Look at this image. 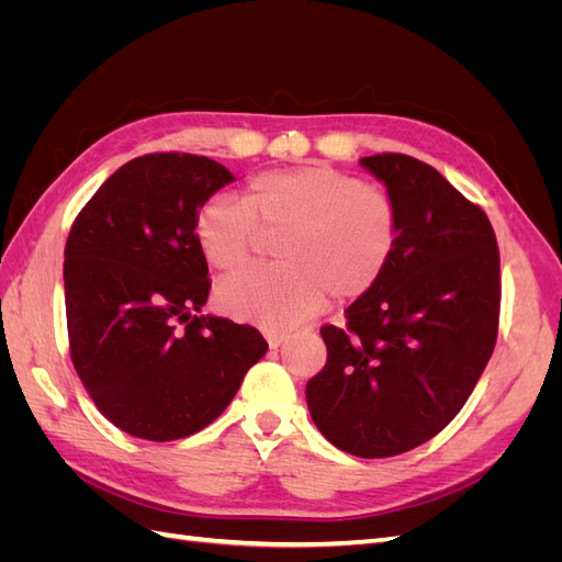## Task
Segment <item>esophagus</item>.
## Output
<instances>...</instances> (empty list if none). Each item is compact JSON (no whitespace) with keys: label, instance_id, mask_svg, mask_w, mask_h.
Returning a JSON list of instances; mask_svg holds the SVG:
<instances>
[{"label":"esophagus","instance_id":"1","mask_svg":"<svg viewBox=\"0 0 562 562\" xmlns=\"http://www.w3.org/2000/svg\"><path fill=\"white\" fill-rule=\"evenodd\" d=\"M265 337H267V342H269L271 349H279V347L285 342V339H288L285 333H274V330H269Z\"/></svg>","mask_w":562,"mask_h":562}]
</instances>
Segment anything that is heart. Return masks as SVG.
<instances>
[{
	"instance_id": "obj_1",
	"label": "heart",
	"mask_w": 562,
	"mask_h": 562,
	"mask_svg": "<svg viewBox=\"0 0 562 562\" xmlns=\"http://www.w3.org/2000/svg\"><path fill=\"white\" fill-rule=\"evenodd\" d=\"M260 232H283L281 265L244 269L220 283L215 297L227 314L279 333L321 312L328 293H368L394 252L398 217L386 192L328 166L262 173L244 201L213 196L196 213V241L223 271L250 260Z\"/></svg>"
}]
</instances>
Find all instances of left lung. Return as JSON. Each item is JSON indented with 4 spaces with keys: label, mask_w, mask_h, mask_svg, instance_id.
I'll return each instance as SVG.
<instances>
[{
    "label": "left lung",
    "mask_w": 562,
    "mask_h": 562,
    "mask_svg": "<svg viewBox=\"0 0 562 562\" xmlns=\"http://www.w3.org/2000/svg\"><path fill=\"white\" fill-rule=\"evenodd\" d=\"M396 206V246L380 281L323 326L328 361L307 382L316 429L363 459L427 443L462 411L497 339L499 248L487 215L429 164L359 161Z\"/></svg>",
    "instance_id": "left-lung-1"
}]
</instances>
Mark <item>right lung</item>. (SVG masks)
Listing matches in <instances>:
<instances>
[{
    "mask_svg": "<svg viewBox=\"0 0 562 562\" xmlns=\"http://www.w3.org/2000/svg\"><path fill=\"white\" fill-rule=\"evenodd\" d=\"M229 182L209 157L145 155L100 184L67 236L72 363L98 411L135 438L209 427L267 351L255 328L201 314L211 281L196 213Z\"/></svg>",
    "mask_w": 562,
    "mask_h": 562,
    "instance_id": "obj_1",
    "label": "right lung"
}]
</instances>
